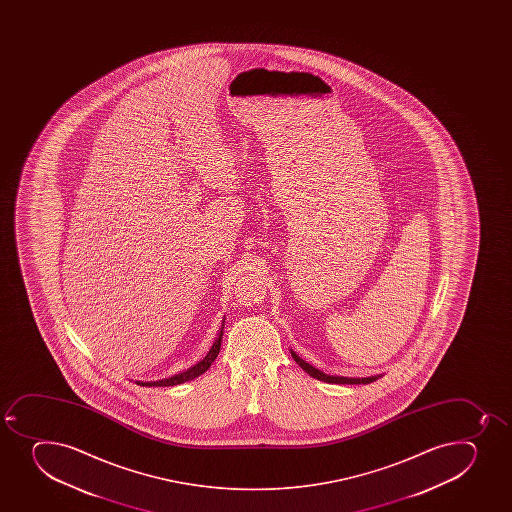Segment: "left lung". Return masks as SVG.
I'll use <instances>...</instances> for the list:
<instances>
[{
	"instance_id": "obj_1",
	"label": "left lung",
	"mask_w": 512,
	"mask_h": 512,
	"mask_svg": "<svg viewBox=\"0 0 512 512\" xmlns=\"http://www.w3.org/2000/svg\"><path fill=\"white\" fill-rule=\"evenodd\" d=\"M290 354L294 357L295 362L302 367V369L314 377V379L322 380L327 384H370L374 380L380 379L382 375H372V377H344V375H329L322 372V370L315 369L314 365H310L309 362H305L304 359H300L299 355L295 354L294 350L290 349Z\"/></svg>"
}]
</instances>
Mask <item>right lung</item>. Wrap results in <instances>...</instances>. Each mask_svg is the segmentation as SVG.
<instances>
[{
    "mask_svg": "<svg viewBox=\"0 0 512 512\" xmlns=\"http://www.w3.org/2000/svg\"><path fill=\"white\" fill-rule=\"evenodd\" d=\"M223 322H225V319H223ZM223 322L222 329L218 332L217 339L213 342L212 349L208 350L207 355H205L200 362L192 365L190 369L183 370V372H178V374L172 375V377H165V379L160 380H150V382L135 380V384L142 385V387H173V385L183 384V382H188V380L197 379L198 375L205 374V372L210 369V365L213 364V360L217 359L218 352H220V345H222Z\"/></svg>",
    "mask_w": 512,
    "mask_h": 512,
    "instance_id": "1",
    "label": "right lung"
}]
</instances>
